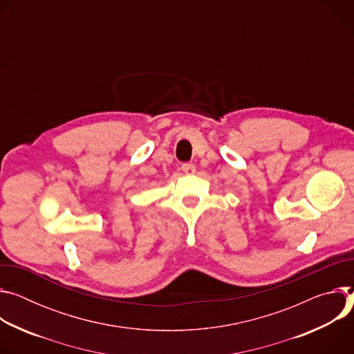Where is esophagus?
I'll return each mask as SVG.
<instances>
[{
  "mask_svg": "<svg viewBox=\"0 0 354 354\" xmlns=\"http://www.w3.org/2000/svg\"><path fill=\"white\" fill-rule=\"evenodd\" d=\"M181 170L184 171V174H194L195 173V166L192 163H184L181 166Z\"/></svg>",
  "mask_w": 354,
  "mask_h": 354,
  "instance_id": "obj_1",
  "label": "esophagus"
}]
</instances>
